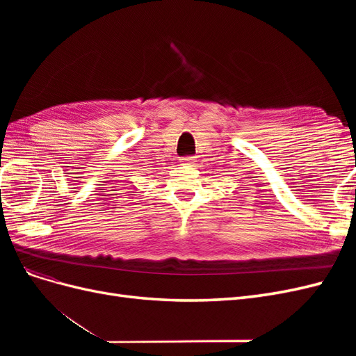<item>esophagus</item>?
<instances>
[{
    "mask_svg": "<svg viewBox=\"0 0 356 356\" xmlns=\"http://www.w3.org/2000/svg\"><path fill=\"white\" fill-rule=\"evenodd\" d=\"M184 161L187 165H195V157H187V159H184Z\"/></svg>",
    "mask_w": 356,
    "mask_h": 356,
    "instance_id": "34e87169",
    "label": "esophagus"
}]
</instances>
